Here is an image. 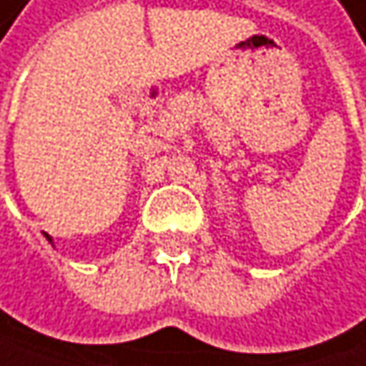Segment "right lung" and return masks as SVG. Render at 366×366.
I'll return each mask as SVG.
<instances>
[{"label":"right lung","instance_id":"1","mask_svg":"<svg viewBox=\"0 0 366 366\" xmlns=\"http://www.w3.org/2000/svg\"><path fill=\"white\" fill-rule=\"evenodd\" d=\"M48 242H52V239H50V237H48Z\"/></svg>","mask_w":366,"mask_h":366}]
</instances>
